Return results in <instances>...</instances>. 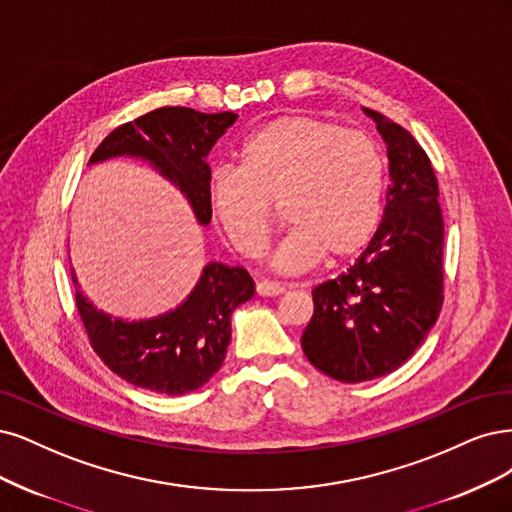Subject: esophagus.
<instances>
[{"mask_svg":"<svg viewBox=\"0 0 512 512\" xmlns=\"http://www.w3.org/2000/svg\"><path fill=\"white\" fill-rule=\"evenodd\" d=\"M286 292V288L281 286V284H275V281H258L256 284V294L258 296H279V294H284Z\"/></svg>","mask_w":512,"mask_h":512,"instance_id":"esophagus-1","label":"esophagus"}]
</instances>
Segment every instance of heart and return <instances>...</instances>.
<instances>
[{"mask_svg":"<svg viewBox=\"0 0 512 512\" xmlns=\"http://www.w3.org/2000/svg\"><path fill=\"white\" fill-rule=\"evenodd\" d=\"M385 165L360 131L309 114L279 116L248 137L239 167L209 182V209L243 258H256L273 231V209L290 228L271 264L303 273L324 258L337 267L373 239L383 205Z\"/></svg>","mask_w":512,"mask_h":512,"instance_id":"obj_1","label":"heart"}]
</instances>
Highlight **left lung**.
I'll return each instance as SVG.
<instances>
[{
	"mask_svg": "<svg viewBox=\"0 0 512 512\" xmlns=\"http://www.w3.org/2000/svg\"><path fill=\"white\" fill-rule=\"evenodd\" d=\"M364 112L390 158L383 220L354 267L313 290L315 311L301 339L307 360L343 383L394 373L443 309L445 224L430 158L398 122Z\"/></svg>",
	"mask_w": 512,
	"mask_h": 512,
	"instance_id": "left-lung-1",
	"label": "left lung"
}]
</instances>
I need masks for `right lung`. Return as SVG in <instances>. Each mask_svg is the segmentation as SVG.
Masks as SVG:
<instances>
[{"label":"right lung","instance_id":"obj_1","mask_svg":"<svg viewBox=\"0 0 512 512\" xmlns=\"http://www.w3.org/2000/svg\"><path fill=\"white\" fill-rule=\"evenodd\" d=\"M237 120L233 112L158 108L125 122L103 139L91 161L137 156L178 186L201 224L211 220L207 154ZM76 307L95 354L112 373L156 394L182 396L214 377L231 343V315L254 296L243 267L209 262L195 290L173 311L144 322H125L86 301L72 271Z\"/></svg>","mask_w":512,"mask_h":512}]
</instances>
